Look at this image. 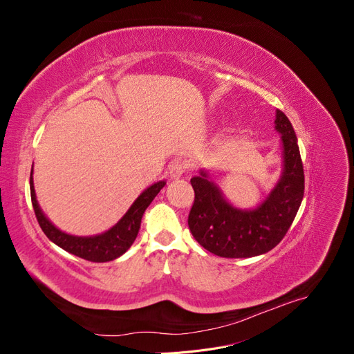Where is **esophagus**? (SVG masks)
<instances>
[{"mask_svg":"<svg viewBox=\"0 0 354 354\" xmlns=\"http://www.w3.org/2000/svg\"><path fill=\"white\" fill-rule=\"evenodd\" d=\"M187 171V165L181 160H177L173 165L169 167V177L171 178H180Z\"/></svg>","mask_w":354,"mask_h":354,"instance_id":"obj_1","label":"esophagus"}]
</instances>
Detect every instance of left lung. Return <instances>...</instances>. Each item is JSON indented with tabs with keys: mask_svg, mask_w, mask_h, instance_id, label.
Segmentation results:
<instances>
[{
	"mask_svg": "<svg viewBox=\"0 0 354 354\" xmlns=\"http://www.w3.org/2000/svg\"><path fill=\"white\" fill-rule=\"evenodd\" d=\"M274 124L282 134L283 174L259 208H233L207 174L190 180L195 201L187 218L189 229L207 251L224 259H248L273 250L291 227L304 196L303 160L294 128L279 109Z\"/></svg>",
	"mask_w": 354,
	"mask_h": 354,
	"instance_id": "left-lung-1",
	"label": "left lung"
}]
</instances>
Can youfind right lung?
<instances>
[{
	"mask_svg": "<svg viewBox=\"0 0 354 354\" xmlns=\"http://www.w3.org/2000/svg\"><path fill=\"white\" fill-rule=\"evenodd\" d=\"M29 183H30L32 207H34L35 217L38 220L39 227L46 233V236L65 251L80 257V259L93 261V263H104V261L115 260L130 248L134 239L137 238L138 229H140L143 212L149 205H151V202L159 194L160 189L165 186V181H158V183L145 190L143 194L136 199L131 208L127 211L125 216L120 220V223H118L116 226H113L111 230H108L103 234H99V236L78 238V236H71V234L60 232L46 218V216L42 214V211L38 207L32 176H30Z\"/></svg>",
	"mask_w": 354,
	"mask_h": 354,
	"instance_id": "add662e5",
	"label": "right lung"
}]
</instances>
